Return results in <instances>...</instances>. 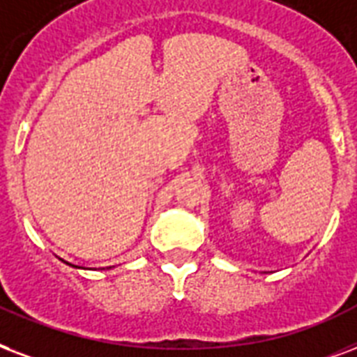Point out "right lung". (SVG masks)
Here are the masks:
<instances>
[{
    "instance_id": "1",
    "label": "right lung",
    "mask_w": 357,
    "mask_h": 357,
    "mask_svg": "<svg viewBox=\"0 0 357 357\" xmlns=\"http://www.w3.org/2000/svg\"><path fill=\"white\" fill-rule=\"evenodd\" d=\"M66 264H68V262H66ZM70 266H74V264H70ZM74 268H79V266H74Z\"/></svg>"
}]
</instances>
